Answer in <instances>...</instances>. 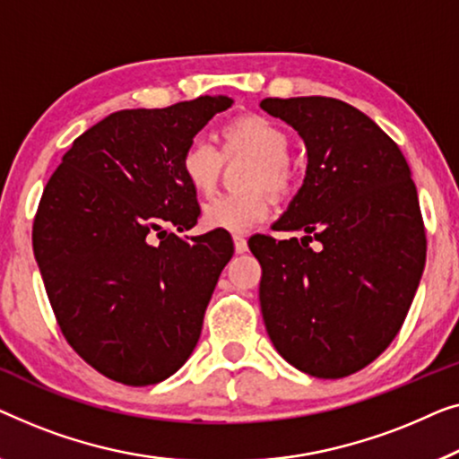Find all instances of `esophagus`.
I'll list each match as a JSON object with an SVG mask.
<instances>
[{
  "label": "esophagus",
  "instance_id": "obj_1",
  "mask_svg": "<svg viewBox=\"0 0 459 459\" xmlns=\"http://www.w3.org/2000/svg\"><path fill=\"white\" fill-rule=\"evenodd\" d=\"M232 243H235L237 254H245V251H247V238H245L243 235L232 237Z\"/></svg>",
  "mask_w": 459,
  "mask_h": 459
}]
</instances>
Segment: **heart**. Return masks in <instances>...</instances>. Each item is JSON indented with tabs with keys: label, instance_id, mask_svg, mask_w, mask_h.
Instances as JSON below:
<instances>
[{
	"label": "heart",
	"instance_id": "heart-1",
	"mask_svg": "<svg viewBox=\"0 0 459 459\" xmlns=\"http://www.w3.org/2000/svg\"><path fill=\"white\" fill-rule=\"evenodd\" d=\"M222 147L195 139L178 158L180 177L197 195L214 191L222 170V160L247 156L251 164L243 177L247 191L218 195L204 205L205 229L245 232L264 222L270 214V195L285 197L295 189L297 172L289 158V134L274 120L260 114H245L221 128Z\"/></svg>",
	"mask_w": 459,
	"mask_h": 459
}]
</instances>
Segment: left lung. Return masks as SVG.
I'll use <instances>...</instances> for the list:
<instances>
[{"mask_svg": "<svg viewBox=\"0 0 459 459\" xmlns=\"http://www.w3.org/2000/svg\"><path fill=\"white\" fill-rule=\"evenodd\" d=\"M260 106L307 147L301 189L273 227L303 237L249 241L262 266L264 325L297 370L350 377L391 345L420 282L426 232L416 185L395 141L350 103L312 95Z\"/></svg>", "mask_w": 459, "mask_h": 459, "instance_id": "1", "label": "left lung"}]
</instances>
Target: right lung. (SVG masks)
<instances>
[{
	"instance_id": "1",
	"label": "right lung",
	"mask_w": 459,
	"mask_h": 459,
	"mask_svg": "<svg viewBox=\"0 0 459 459\" xmlns=\"http://www.w3.org/2000/svg\"><path fill=\"white\" fill-rule=\"evenodd\" d=\"M230 103L202 95L109 114L74 139L45 185L33 249L51 309L68 345L116 383L168 378L202 334L235 249L224 232L183 238L172 230L199 218L178 158Z\"/></svg>"
}]
</instances>
